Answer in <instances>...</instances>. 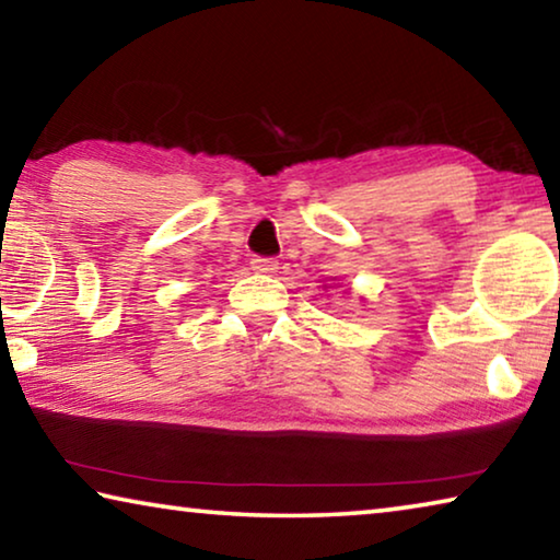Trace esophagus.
<instances>
[{"label": "esophagus", "instance_id": "34e87169", "mask_svg": "<svg viewBox=\"0 0 560 560\" xmlns=\"http://www.w3.org/2000/svg\"><path fill=\"white\" fill-rule=\"evenodd\" d=\"M252 269L257 273H273L279 269V261L273 257H254L252 259Z\"/></svg>", "mask_w": 560, "mask_h": 560}]
</instances>
